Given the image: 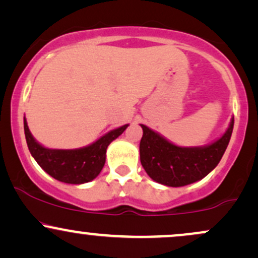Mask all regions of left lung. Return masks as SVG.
<instances>
[{
    "label": "left lung",
    "instance_id": "left-lung-1",
    "mask_svg": "<svg viewBox=\"0 0 258 258\" xmlns=\"http://www.w3.org/2000/svg\"><path fill=\"white\" fill-rule=\"evenodd\" d=\"M143 137L139 144L141 162L155 182L183 186L207 176L221 161L233 132L234 119L222 137L206 147L182 148L170 143L149 127L141 125Z\"/></svg>",
    "mask_w": 258,
    "mask_h": 258
}]
</instances>
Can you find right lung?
<instances>
[{"mask_svg": "<svg viewBox=\"0 0 258 258\" xmlns=\"http://www.w3.org/2000/svg\"><path fill=\"white\" fill-rule=\"evenodd\" d=\"M127 126L112 130L88 147L63 150L48 149L38 144L31 136L24 119L25 138L31 155L49 176L69 184H82L98 176L105 164L106 148L125 131Z\"/></svg>", "mask_w": 258, "mask_h": 258, "instance_id": "obj_1", "label": "right lung"}]
</instances>
